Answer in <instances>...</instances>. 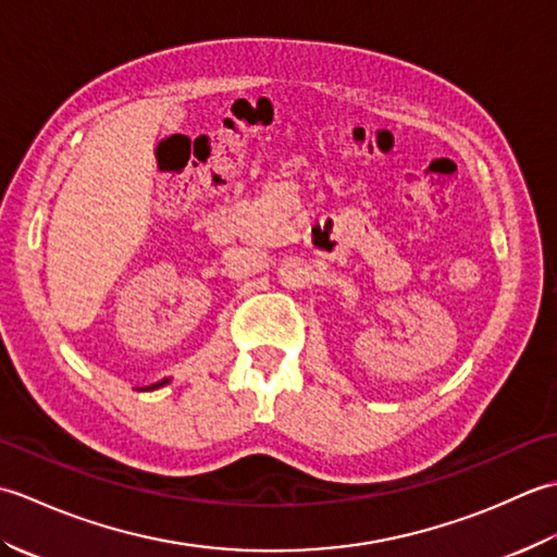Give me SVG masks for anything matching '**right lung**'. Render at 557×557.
I'll return each mask as SVG.
<instances>
[{
	"label": "right lung",
	"instance_id": "1",
	"mask_svg": "<svg viewBox=\"0 0 557 557\" xmlns=\"http://www.w3.org/2000/svg\"><path fill=\"white\" fill-rule=\"evenodd\" d=\"M162 383H168V381H162ZM162 383H158V385H150V387H146V389H156V387H160Z\"/></svg>",
	"mask_w": 557,
	"mask_h": 557
}]
</instances>
